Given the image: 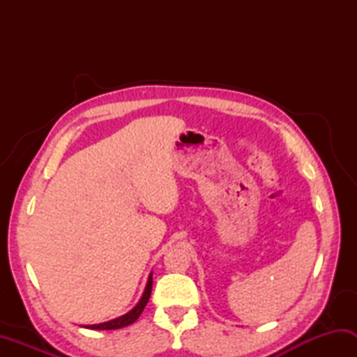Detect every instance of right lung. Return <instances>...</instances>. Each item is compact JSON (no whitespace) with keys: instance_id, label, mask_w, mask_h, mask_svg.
<instances>
[{"instance_id":"right-lung-1","label":"right lung","mask_w":357,"mask_h":357,"mask_svg":"<svg viewBox=\"0 0 357 357\" xmlns=\"http://www.w3.org/2000/svg\"><path fill=\"white\" fill-rule=\"evenodd\" d=\"M151 285H153V271L149 275L147 284H146V288H144V293L141 296L139 302L130 310V312H127L126 314L119 316V317H115V319H112V321L102 322V324L84 325V327L90 328V330H118V328H124V327H127V325L133 324L141 316L144 307L147 305V302L150 299V293H151Z\"/></svg>"}]
</instances>
